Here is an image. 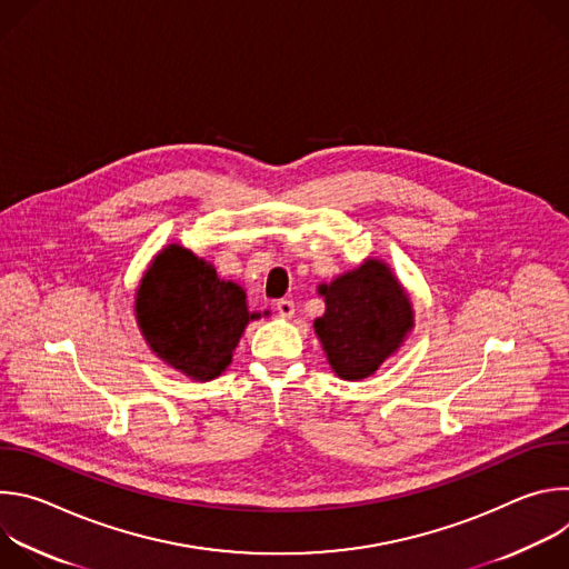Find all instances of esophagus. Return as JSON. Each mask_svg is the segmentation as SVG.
<instances>
[{"mask_svg":"<svg viewBox=\"0 0 569 569\" xmlns=\"http://www.w3.org/2000/svg\"><path fill=\"white\" fill-rule=\"evenodd\" d=\"M277 310H279L281 317H292V315H295V301H290V299H279V301H277Z\"/></svg>","mask_w":569,"mask_h":569,"instance_id":"1","label":"esophagus"}]
</instances>
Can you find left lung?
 <instances>
[{"mask_svg": "<svg viewBox=\"0 0 569 569\" xmlns=\"http://www.w3.org/2000/svg\"><path fill=\"white\" fill-rule=\"evenodd\" d=\"M327 312L315 319V333L333 371L345 380L371 376L412 329V303L380 261L319 286Z\"/></svg>", "mask_w": 569, "mask_h": 569, "instance_id": "8db88e82", "label": "left lung"}]
</instances>
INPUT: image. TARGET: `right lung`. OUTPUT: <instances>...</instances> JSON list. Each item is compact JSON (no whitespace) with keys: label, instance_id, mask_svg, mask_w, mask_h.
Returning a JSON list of instances; mask_svg holds the SVG:
<instances>
[{"label":"right lung","instance_id":"obj_1","mask_svg":"<svg viewBox=\"0 0 569 569\" xmlns=\"http://www.w3.org/2000/svg\"><path fill=\"white\" fill-rule=\"evenodd\" d=\"M246 292L193 252H161L137 292V321L150 349L193 380H211L231 362L248 321Z\"/></svg>","mask_w":569,"mask_h":569}]
</instances>
